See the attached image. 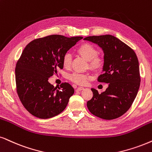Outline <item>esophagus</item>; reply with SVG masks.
<instances>
[{"mask_svg":"<svg viewBox=\"0 0 152 152\" xmlns=\"http://www.w3.org/2000/svg\"><path fill=\"white\" fill-rule=\"evenodd\" d=\"M84 88L83 87H78L77 88V89H76V91H80L81 90H83Z\"/></svg>","mask_w":152,"mask_h":152,"instance_id":"esophagus-1","label":"esophagus"}]
</instances>
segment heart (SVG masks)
<instances>
[{
	"mask_svg": "<svg viewBox=\"0 0 152 152\" xmlns=\"http://www.w3.org/2000/svg\"><path fill=\"white\" fill-rule=\"evenodd\" d=\"M76 53L80 56L88 60L90 68L95 72H99L104 66V57L103 55L98 54V50L91 44L88 43H83L76 49ZM72 57L71 54L69 53H65L62 57V64L64 68H69L72 65ZM92 78L93 76L90 74H80L78 72H74L69 76V79L71 81L78 85H84Z\"/></svg>",
	"mask_w": 152,
	"mask_h": 152,
	"instance_id": "heart-1",
	"label": "heart"
}]
</instances>
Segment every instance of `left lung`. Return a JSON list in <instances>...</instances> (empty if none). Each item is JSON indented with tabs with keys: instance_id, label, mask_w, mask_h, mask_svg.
<instances>
[{
	"instance_id": "8db88e82",
	"label": "left lung",
	"mask_w": 152,
	"mask_h": 152,
	"mask_svg": "<svg viewBox=\"0 0 152 152\" xmlns=\"http://www.w3.org/2000/svg\"><path fill=\"white\" fill-rule=\"evenodd\" d=\"M97 44L104 53L100 83L109 84L102 93L92 88L93 97L88 101L90 112L99 118L112 120L121 116L131 107L140 85L138 59L135 51L114 36H88L84 38Z\"/></svg>"
}]
</instances>
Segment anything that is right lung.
<instances>
[{
  "label": "right lung",
  "mask_w": 152,
  "mask_h": 152,
  "mask_svg": "<svg viewBox=\"0 0 152 152\" xmlns=\"http://www.w3.org/2000/svg\"><path fill=\"white\" fill-rule=\"evenodd\" d=\"M81 36L50 35L31 41L15 67L16 89L21 102L30 114L50 118L66 108L74 89L68 83L54 87L48 78L63 69L62 57Z\"/></svg>",
  "instance_id": "1"
}]
</instances>
